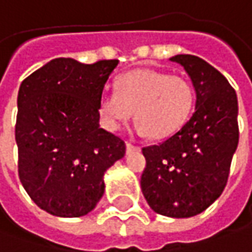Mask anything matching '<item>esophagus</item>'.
<instances>
[{"label":"esophagus","mask_w":252,"mask_h":252,"mask_svg":"<svg viewBox=\"0 0 252 252\" xmlns=\"http://www.w3.org/2000/svg\"><path fill=\"white\" fill-rule=\"evenodd\" d=\"M126 153H131V151H137V150H140V147H135V145H132L131 142H126Z\"/></svg>","instance_id":"obj_1"}]
</instances>
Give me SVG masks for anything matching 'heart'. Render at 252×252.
Wrapping results in <instances>:
<instances>
[{"mask_svg": "<svg viewBox=\"0 0 252 252\" xmlns=\"http://www.w3.org/2000/svg\"><path fill=\"white\" fill-rule=\"evenodd\" d=\"M194 101V88L184 77L156 69H135L120 78L117 91L102 94L101 124L108 131H117L135 111L137 131L161 140L184 126Z\"/></svg>", "mask_w": 252, "mask_h": 252, "instance_id": "b5f03b06", "label": "heart"}]
</instances>
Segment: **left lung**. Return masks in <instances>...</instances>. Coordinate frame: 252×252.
Segmentation results:
<instances>
[{
  "mask_svg": "<svg viewBox=\"0 0 252 252\" xmlns=\"http://www.w3.org/2000/svg\"><path fill=\"white\" fill-rule=\"evenodd\" d=\"M189 75L197 99L192 117L170 138L142 148L141 189L157 214L188 218L224 191L238 145V101L227 78L200 57L171 58Z\"/></svg>",
  "mask_w": 252,
  "mask_h": 252,
  "instance_id": "left-lung-1",
  "label": "left lung"
}]
</instances>
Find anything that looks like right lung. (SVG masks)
<instances>
[{
	"mask_svg": "<svg viewBox=\"0 0 252 252\" xmlns=\"http://www.w3.org/2000/svg\"><path fill=\"white\" fill-rule=\"evenodd\" d=\"M118 60L81 64L55 58L18 91V175L38 207L82 217L101 200L104 172L126 156V142L99 128V99Z\"/></svg>",
	"mask_w": 252,
	"mask_h": 252,
	"instance_id": "obj_1",
	"label": "right lung"
}]
</instances>
